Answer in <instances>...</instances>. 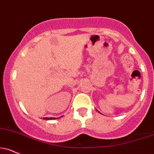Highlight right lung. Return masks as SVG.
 Returning a JSON list of instances; mask_svg holds the SVG:
<instances>
[{
    "label": "right lung",
    "mask_w": 154,
    "mask_h": 154,
    "mask_svg": "<svg viewBox=\"0 0 154 154\" xmlns=\"http://www.w3.org/2000/svg\"><path fill=\"white\" fill-rule=\"evenodd\" d=\"M43 119L44 120H54V119H57L55 118H43Z\"/></svg>",
    "instance_id": "add662e5"
}]
</instances>
